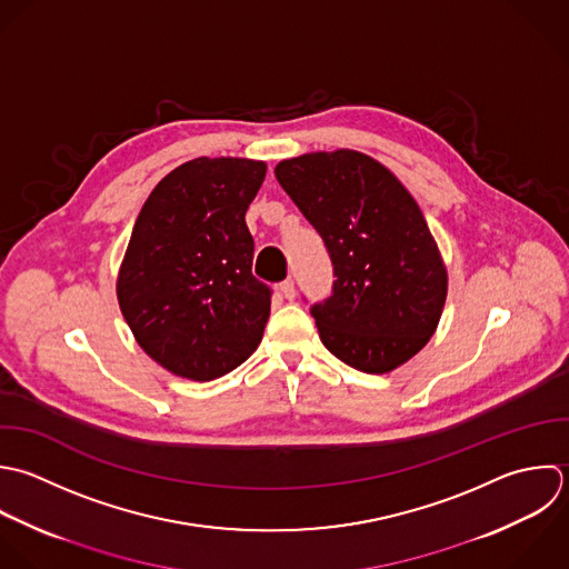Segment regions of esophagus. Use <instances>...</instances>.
Listing matches in <instances>:
<instances>
[{
    "instance_id": "34e87169",
    "label": "esophagus",
    "mask_w": 569,
    "mask_h": 569,
    "mask_svg": "<svg viewBox=\"0 0 569 569\" xmlns=\"http://www.w3.org/2000/svg\"><path fill=\"white\" fill-rule=\"evenodd\" d=\"M279 290H281V295H283L288 301H292V299L297 297V288H295V281H292V279H286V281L279 286Z\"/></svg>"
}]
</instances>
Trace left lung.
Masks as SVG:
<instances>
[{"label":"left lung","mask_w":569,"mask_h":569,"mask_svg":"<svg viewBox=\"0 0 569 569\" xmlns=\"http://www.w3.org/2000/svg\"><path fill=\"white\" fill-rule=\"evenodd\" d=\"M274 177L332 261V295L310 306L323 346L368 375L412 359L435 335L448 295L443 259L412 194L357 150L283 159Z\"/></svg>","instance_id":"left-lung-1"}]
</instances>
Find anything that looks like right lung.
<instances>
[{
	"label": "right lung",
	"mask_w": 569,
	"mask_h": 569,
	"mask_svg": "<svg viewBox=\"0 0 569 569\" xmlns=\"http://www.w3.org/2000/svg\"><path fill=\"white\" fill-rule=\"evenodd\" d=\"M266 163L199 157L146 199L119 270L117 299L143 352L168 372L212 381L261 343L272 290L252 274L246 210Z\"/></svg>",
	"instance_id": "right-lung-1"
}]
</instances>
